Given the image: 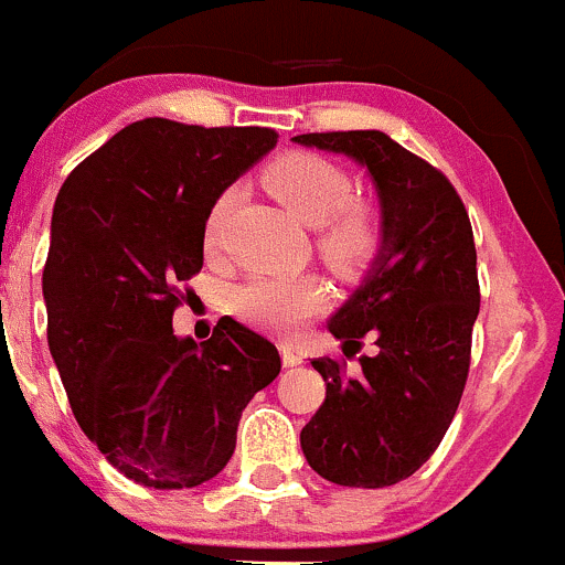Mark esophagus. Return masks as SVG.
<instances>
[{"instance_id":"1","label":"esophagus","mask_w":565,"mask_h":565,"mask_svg":"<svg viewBox=\"0 0 565 565\" xmlns=\"http://www.w3.org/2000/svg\"><path fill=\"white\" fill-rule=\"evenodd\" d=\"M281 358L284 366H300V363H303V355H300L292 344H281Z\"/></svg>"}]
</instances>
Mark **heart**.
Returning <instances> with one entry per match:
<instances>
[{
    "label": "heart",
    "mask_w": 565,
    "mask_h": 565,
    "mask_svg": "<svg viewBox=\"0 0 565 565\" xmlns=\"http://www.w3.org/2000/svg\"><path fill=\"white\" fill-rule=\"evenodd\" d=\"M265 185L278 202L287 204L303 224L319 226V250L335 267H361L383 241V226L374 204L352 199V177L344 167L317 152H287L265 169ZM237 199V188L215 196L204 218L202 241L213 250L221 241L224 218ZM322 303L315 278L256 276L235 289L232 306L246 322L267 333L289 335Z\"/></svg>",
    "instance_id": "b5f03b06"
}]
</instances>
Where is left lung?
Returning <instances> with one entry per match:
<instances>
[{
    "label": "left lung",
    "instance_id": "1",
    "mask_svg": "<svg viewBox=\"0 0 565 565\" xmlns=\"http://www.w3.org/2000/svg\"><path fill=\"white\" fill-rule=\"evenodd\" d=\"M369 169L383 207V248L366 281L330 317L347 358L363 335L377 352L358 374L315 358L324 402L300 431L306 461L341 487L380 489L413 476L446 437L470 372L478 289L476 243L448 177L383 130L295 136Z\"/></svg>",
    "mask_w": 565,
    "mask_h": 565
}]
</instances>
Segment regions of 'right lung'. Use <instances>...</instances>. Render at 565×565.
<instances>
[{
	"instance_id": "add662e5",
	"label": "right lung",
	"mask_w": 565,
	"mask_h": 565,
	"mask_svg": "<svg viewBox=\"0 0 565 565\" xmlns=\"http://www.w3.org/2000/svg\"><path fill=\"white\" fill-rule=\"evenodd\" d=\"M276 141L273 128L147 117L60 188L43 267L49 350L84 435L141 487L218 476L246 404L281 372L276 347L237 319L221 317L202 344L172 328L215 196Z\"/></svg>"
}]
</instances>
